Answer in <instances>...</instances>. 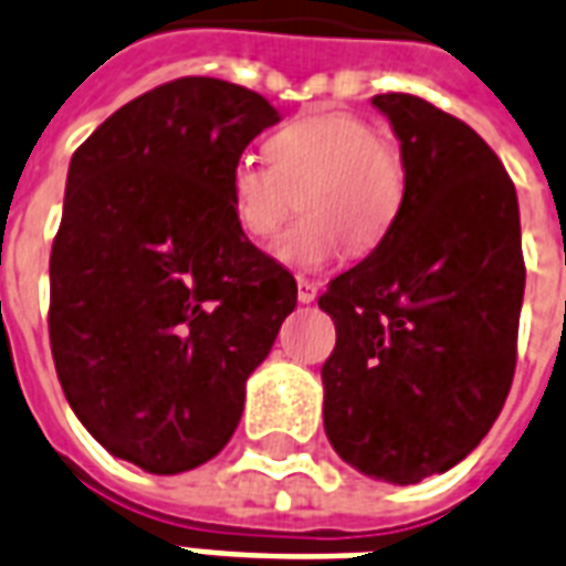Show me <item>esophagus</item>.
Wrapping results in <instances>:
<instances>
[{"instance_id":"34e87169","label":"esophagus","mask_w":566,"mask_h":566,"mask_svg":"<svg viewBox=\"0 0 566 566\" xmlns=\"http://www.w3.org/2000/svg\"><path fill=\"white\" fill-rule=\"evenodd\" d=\"M315 297H318V286H315L313 280L297 277V301L301 304H313Z\"/></svg>"}]
</instances>
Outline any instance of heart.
<instances>
[{
	"label": "heart",
	"instance_id": "obj_1",
	"mask_svg": "<svg viewBox=\"0 0 566 566\" xmlns=\"http://www.w3.org/2000/svg\"><path fill=\"white\" fill-rule=\"evenodd\" d=\"M269 161L239 159L230 170V212L251 239L277 230L295 203L304 212L271 244L289 269H322L378 248L405 209L407 168L392 144L363 117L327 112L289 120L265 142Z\"/></svg>",
	"mask_w": 566,
	"mask_h": 566
}]
</instances>
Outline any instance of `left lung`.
I'll use <instances>...</instances> for the list:
<instances>
[{"label": "left lung", "mask_w": 566, "mask_h": 566, "mask_svg": "<svg viewBox=\"0 0 566 566\" xmlns=\"http://www.w3.org/2000/svg\"><path fill=\"white\" fill-rule=\"evenodd\" d=\"M407 168L392 233L331 280L324 431L363 475L416 484L496 422L516 366L525 265L516 188L475 129L410 94L371 99Z\"/></svg>", "instance_id": "left-lung-1"}]
</instances>
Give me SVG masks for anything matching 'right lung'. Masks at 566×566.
<instances>
[{
    "label": "right lung",
    "instance_id": "1",
    "mask_svg": "<svg viewBox=\"0 0 566 566\" xmlns=\"http://www.w3.org/2000/svg\"><path fill=\"white\" fill-rule=\"evenodd\" d=\"M280 112L186 76L117 108L70 159L50 256V343L73 413L153 475L212 461L297 283L253 248L227 179Z\"/></svg>",
    "mask_w": 566,
    "mask_h": 566
}]
</instances>
